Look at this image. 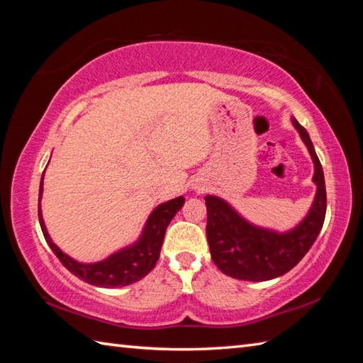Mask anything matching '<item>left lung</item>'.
<instances>
[{
  "mask_svg": "<svg viewBox=\"0 0 363 363\" xmlns=\"http://www.w3.org/2000/svg\"><path fill=\"white\" fill-rule=\"evenodd\" d=\"M301 140L313 162L312 181L317 194L309 212L295 228L276 230L262 228L242 217L226 199L206 195V235L211 256L220 272L240 281L262 282L279 277L295 267L317 240L326 215V186L320 159L307 130L291 117Z\"/></svg>",
  "mask_w": 363,
  "mask_h": 363,
  "instance_id": "obj_1",
  "label": "left lung"
}]
</instances>
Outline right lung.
Returning a JSON list of instances; mask_svg holds the SVG:
<instances>
[{"mask_svg": "<svg viewBox=\"0 0 363 363\" xmlns=\"http://www.w3.org/2000/svg\"><path fill=\"white\" fill-rule=\"evenodd\" d=\"M43 176L40 179V190H38V221H40V228L46 243L50 245L52 252L62 262V265L68 272L73 273L82 281L104 289L125 287V285L140 281L142 277L151 272L160 256V248L162 243H164L165 230L169 221L181 211L184 201H186L184 196H177L174 199H169L167 203L159 204L150 213V217L142 229V234L138 235L134 243L111 254L104 260L94 262V264H84V262L74 260L60 250L52 242L48 230H46L40 206L43 195Z\"/></svg>", "mask_w": 363, "mask_h": 363, "instance_id": "add662e5", "label": "right lung"}]
</instances>
